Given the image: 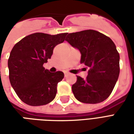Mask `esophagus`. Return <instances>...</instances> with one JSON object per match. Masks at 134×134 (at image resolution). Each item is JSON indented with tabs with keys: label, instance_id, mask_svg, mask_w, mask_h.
I'll list each match as a JSON object with an SVG mask.
<instances>
[{
	"label": "esophagus",
	"instance_id": "1",
	"mask_svg": "<svg viewBox=\"0 0 134 134\" xmlns=\"http://www.w3.org/2000/svg\"><path fill=\"white\" fill-rule=\"evenodd\" d=\"M64 75H65V76L68 75V72H64Z\"/></svg>",
	"mask_w": 134,
	"mask_h": 134
}]
</instances>
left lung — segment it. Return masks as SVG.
I'll return each mask as SVG.
<instances>
[{"label": "left lung", "instance_id": "obj_1", "mask_svg": "<svg viewBox=\"0 0 134 134\" xmlns=\"http://www.w3.org/2000/svg\"><path fill=\"white\" fill-rule=\"evenodd\" d=\"M81 53L80 63L89 69L85 79L77 76L72 86L77 100L96 104L106 100L118 80L119 53L110 38L95 30L68 34L65 39Z\"/></svg>", "mask_w": 134, "mask_h": 134}]
</instances>
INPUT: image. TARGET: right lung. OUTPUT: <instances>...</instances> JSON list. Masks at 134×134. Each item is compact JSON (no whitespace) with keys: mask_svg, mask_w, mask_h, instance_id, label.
<instances>
[{"mask_svg":"<svg viewBox=\"0 0 134 134\" xmlns=\"http://www.w3.org/2000/svg\"><path fill=\"white\" fill-rule=\"evenodd\" d=\"M67 34L34 33L13 47L8 61L9 80L16 95L26 104L43 105L55 98L57 84L64 78V73L50 72L43 64L51 58L54 48L65 40Z\"/></svg>","mask_w":134,"mask_h":134,"instance_id":"obj_1","label":"right lung"}]
</instances>
